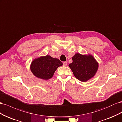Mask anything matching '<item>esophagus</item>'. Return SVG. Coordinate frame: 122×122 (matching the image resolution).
<instances>
[{
  "label": "esophagus",
  "instance_id": "esophagus-1",
  "mask_svg": "<svg viewBox=\"0 0 122 122\" xmlns=\"http://www.w3.org/2000/svg\"><path fill=\"white\" fill-rule=\"evenodd\" d=\"M63 65L64 66H67V61H64L63 62Z\"/></svg>",
  "mask_w": 122,
  "mask_h": 122
}]
</instances>
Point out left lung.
Listing matches in <instances>:
<instances>
[{
	"instance_id": "obj_1",
	"label": "left lung",
	"mask_w": 122,
	"mask_h": 122,
	"mask_svg": "<svg viewBox=\"0 0 122 122\" xmlns=\"http://www.w3.org/2000/svg\"><path fill=\"white\" fill-rule=\"evenodd\" d=\"M72 61L69 67L74 76L81 81H87L96 74L99 64L93 55L76 53L72 57Z\"/></svg>"
}]
</instances>
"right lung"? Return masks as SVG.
Instances as JSON below:
<instances>
[{
    "mask_svg": "<svg viewBox=\"0 0 122 122\" xmlns=\"http://www.w3.org/2000/svg\"><path fill=\"white\" fill-rule=\"evenodd\" d=\"M62 65L58 58L49 55L40 56L32 61L30 66L32 73L36 77L43 80H48L52 77L58 67Z\"/></svg>",
    "mask_w": 122,
    "mask_h": 122,
    "instance_id": "right-lung-1",
    "label": "right lung"
}]
</instances>
